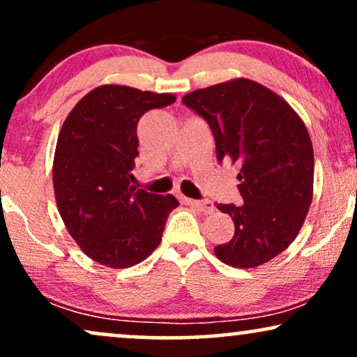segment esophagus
<instances>
[{"label":"esophagus","mask_w":357,"mask_h":357,"mask_svg":"<svg viewBox=\"0 0 357 357\" xmlns=\"http://www.w3.org/2000/svg\"><path fill=\"white\" fill-rule=\"evenodd\" d=\"M184 202H186L188 206L196 207L197 211L204 212V214H211V212L215 211V207L211 201H194V199H188V197H184Z\"/></svg>","instance_id":"1"}]
</instances>
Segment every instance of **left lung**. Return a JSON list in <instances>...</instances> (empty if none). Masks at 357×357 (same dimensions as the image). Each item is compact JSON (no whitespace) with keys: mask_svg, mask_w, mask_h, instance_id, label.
Segmentation results:
<instances>
[{"mask_svg":"<svg viewBox=\"0 0 357 357\" xmlns=\"http://www.w3.org/2000/svg\"><path fill=\"white\" fill-rule=\"evenodd\" d=\"M209 123L218 160L241 166L242 204H218L236 225L214 249L236 268H254L298 236L313 199L314 156L308 130L287 100L250 79L194 90L183 97Z\"/></svg>","mask_w":357,"mask_h":357,"instance_id":"left-lung-1","label":"left lung"}]
</instances>
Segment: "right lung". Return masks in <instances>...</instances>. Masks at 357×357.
Returning <instances> with one entry per match:
<instances>
[{"label": "right lung", "mask_w": 357, "mask_h": 357, "mask_svg": "<svg viewBox=\"0 0 357 357\" xmlns=\"http://www.w3.org/2000/svg\"><path fill=\"white\" fill-rule=\"evenodd\" d=\"M176 100L128 85L93 89L59 132L52 184L59 214L80 250L110 268H128L160 245L178 199L130 184L138 156V121Z\"/></svg>", "instance_id": "obj_1"}]
</instances>
